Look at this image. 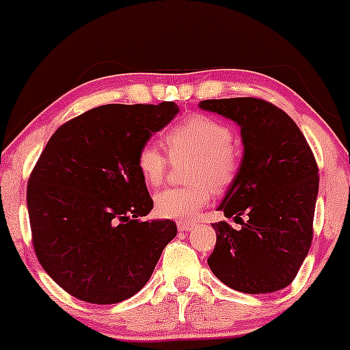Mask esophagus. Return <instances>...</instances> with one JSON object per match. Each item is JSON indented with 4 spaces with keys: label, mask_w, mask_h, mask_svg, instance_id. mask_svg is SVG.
Returning <instances> with one entry per match:
<instances>
[{
    "label": "esophagus",
    "mask_w": 350,
    "mask_h": 350,
    "mask_svg": "<svg viewBox=\"0 0 350 350\" xmlns=\"http://www.w3.org/2000/svg\"><path fill=\"white\" fill-rule=\"evenodd\" d=\"M196 224H192V222H187V220H179L178 222V230L179 232H187V230H191L192 227H194Z\"/></svg>",
    "instance_id": "esophagus-1"
}]
</instances>
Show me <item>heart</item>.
<instances>
[{
	"mask_svg": "<svg viewBox=\"0 0 350 350\" xmlns=\"http://www.w3.org/2000/svg\"><path fill=\"white\" fill-rule=\"evenodd\" d=\"M164 143L172 159L192 156L187 178L194 183L158 192L154 211L164 219H194L208 204L214 189L222 191L234 183L242 164V154L232 143L228 124L204 113L186 116L167 131ZM136 170L146 186H159L166 178V154L154 143H144L136 154Z\"/></svg>",
	"mask_w": 350,
	"mask_h": 350,
	"instance_id": "obj_1",
	"label": "heart"
}]
</instances>
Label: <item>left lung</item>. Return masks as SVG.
<instances>
[{"label": "left lung", "mask_w": 350, "mask_h": 350, "mask_svg": "<svg viewBox=\"0 0 350 350\" xmlns=\"http://www.w3.org/2000/svg\"><path fill=\"white\" fill-rule=\"evenodd\" d=\"M199 107L239 124L243 143L240 171L219 206L227 219H240L242 228L212 224L217 242L208 267L232 290H283L312 242L319 189L314 154L298 124L262 98L202 100Z\"/></svg>", "instance_id": "obj_1"}]
</instances>
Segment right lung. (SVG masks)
I'll return each instance as SVG.
<instances>
[{
  "label": "right lung",
  "instance_id": "obj_1",
  "mask_svg": "<svg viewBox=\"0 0 350 350\" xmlns=\"http://www.w3.org/2000/svg\"><path fill=\"white\" fill-rule=\"evenodd\" d=\"M174 102L102 105L57 128L27 183L33 245L62 290L94 304L131 298L178 234L146 220L152 199L136 170L138 150L178 115Z\"/></svg>",
  "mask_w": 350,
  "mask_h": 350
}]
</instances>
